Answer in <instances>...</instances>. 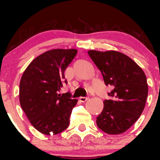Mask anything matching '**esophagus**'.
<instances>
[{"instance_id": "1", "label": "esophagus", "mask_w": 160, "mask_h": 160, "mask_svg": "<svg viewBox=\"0 0 160 160\" xmlns=\"http://www.w3.org/2000/svg\"><path fill=\"white\" fill-rule=\"evenodd\" d=\"M89 99V97H80L79 98V100L81 102H85L86 101H87Z\"/></svg>"}]
</instances>
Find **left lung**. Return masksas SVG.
Returning <instances> with one entry per match:
<instances>
[{"mask_svg":"<svg viewBox=\"0 0 160 160\" xmlns=\"http://www.w3.org/2000/svg\"><path fill=\"white\" fill-rule=\"evenodd\" d=\"M102 73L104 83L112 90L96 117L98 127L105 133H123L142 113L148 94L144 72L129 57L117 51H88Z\"/></svg>","mask_w":160,"mask_h":160,"instance_id":"1","label":"left lung"}]
</instances>
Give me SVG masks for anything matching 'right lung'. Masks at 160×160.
Listing matches in <instances>:
<instances>
[{
	"instance_id": "obj_1",
	"label": "right lung",
	"mask_w": 160,
	"mask_h": 160,
	"mask_svg": "<svg viewBox=\"0 0 160 160\" xmlns=\"http://www.w3.org/2000/svg\"><path fill=\"white\" fill-rule=\"evenodd\" d=\"M75 49H56L40 55L24 71L19 84V102L32 125L44 135L62 132L78 99L68 92L58 94L68 81L65 71L76 56Z\"/></svg>"
}]
</instances>
